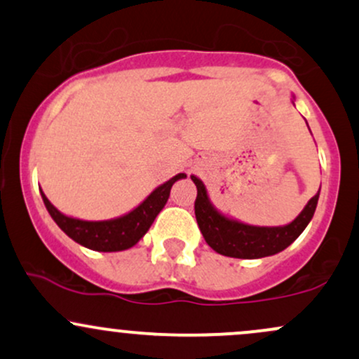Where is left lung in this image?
I'll return each mask as SVG.
<instances>
[{
  "label": "left lung",
  "mask_w": 359,
  "mask_h": 359,
  "mask_svg": "<svg viewBox=\"0 0 359 359\" xmlns=\"http://www.w3.org/2000/svg\"><path fill=\"white\" fill-rule=\"evenodd\" d=\"M191 179L197 187L194 211L205 243L217 253L231 258H263L285 250L306 229L309 221L314 216L319 201V192H317L290 224L282 228H257V226L231 221L217 212L209 203L204 184L194 175Z\"/></svg>",
  "instance_id": "8db88e82"
}]
</instances>
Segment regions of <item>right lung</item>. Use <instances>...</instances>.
I'll return each instance as SVG.
<instances>
[{"instance_id":"add662e5","label":"right lung","mask_w":359,"mask_h":359,"mask_svg":"<svg viewBox=\"0 0 359 359\" xmlns=\"http://www.w3.org/2000/svg\"><path fill=\"white\" fill-rule=\"evenodd\" d=\"M184 177L185 174L172 177L168 182L156 187L135 211L111 221L74 219V217H67L57 211L50 204V201L45 197L43 192L42 199L47 211L50 212L52 219L57 222L62 231L76 243L94 251H121L131 248L133 245H137L140 238H143V234L148 231L151 222L155 221L156 214L162 211L163 205H165L172 185L179 179H184Z\"/></svg>"}]
</instances>
